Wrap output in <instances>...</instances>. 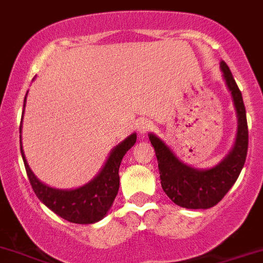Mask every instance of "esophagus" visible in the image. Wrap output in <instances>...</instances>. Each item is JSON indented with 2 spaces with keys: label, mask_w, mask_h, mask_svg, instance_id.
Here are the masks:
<instances>
[{
  "label": "esophagus",
  "mask_w": 263,
  "mask_h": 263,
  "mask_svg": "<svg viewBox=\"0 0 263 263\" xmlns=\"http://www.w3.org/2000/svg\"><path fill=\"white\" fill-rule=\"evenodd\" d=\"M151 127V121L150 120H141V121L137 124V130H138L141 134H144L146 132H148Z\"/></svg>",
  "instance_id": "esophagus-1"
}]
</instances>
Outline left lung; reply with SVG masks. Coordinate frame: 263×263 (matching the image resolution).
<instances>
[{
    "label": "left lung",
    "mask_w": 263,
    "mask_h": 263,
    "mask_svg": "<svg viewBox=\"0 0 263 263\" xmlns=\"http://www.w3.org/2000/svg\"><path fill=\"white\" fill-rule=\"evenodd\" d=\"M220 67L232 95L238 121L235 146L221 163L211 170H194L176 158L164 142L150 134V142L158 158L161 187L172 202L185 209H210L219 203L236 182L247 159L249 134L241 91L224 61L220 62Z\"/></svg>",
    "instance_id": "8db88e82"
}]
</instances>
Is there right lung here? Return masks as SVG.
Listing matches in <instances>:
<instances>
[{"label":"right lung","mask_w":263,"mask_h":263,"mask_svg":"<svg viewBox=\"0 0 263 263\" xmlns=\"http://www.w3.org/2000/svg\"><path fill=\"white\" fill-rule=\"evenodd\" d=\"M23 112H25V105H23ZM19 132H22V121ZM136 141L137 134H132L119 146H116L110 153L105 165L95 179L84 186L74 190L53 189L39 181L28 167L22 146L21 154L25 161L28 180L36 197L48 209H50L53 213L61 216L65 220L78 223V224H91L104 218L112 206L120 187V164L126 151L130 147H133Z\"/></svg>","instance_id":"obj_1"}]
</instances>
